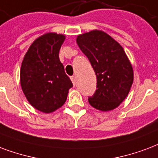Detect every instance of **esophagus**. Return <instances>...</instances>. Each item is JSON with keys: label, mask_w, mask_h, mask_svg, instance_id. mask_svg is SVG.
<instances>
[{"label": "esophagus", "mask_w": 158, "mask_h": 158, "mask_svg": "<svg viewBox=\"0 0 158 158\" xmlns=\"http://www.w3.org/2000/svg\"><path fill=\"white\" fill-rule=\"evenodd\" d=\"M70 79H71V80H72V83H73V85H75V84H76V77H75V76H72V77H71Z\"/></svg>", "instance_id": "obj_1"}]
</instances>
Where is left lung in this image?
Instances as JSON below:
<instances>
[{
	"label": "left lung",
	"instance_id": "left-lung-1",
	"mask_svg": "<svg viewBox=\"0 0 158 158\" xmlns=\"http://www.w3.org/2000/svg\"><path fill=\"white\" fill-rule=\"evenodd\" d=\"M76 42L96 74L97 89L89 103L102 111L114 110L127 98L133 83L132 66L123 48L99 30L79 35Z\"/></svg>",
	"mask_w": 158,
	"mask_h": 158
}]
</instances>
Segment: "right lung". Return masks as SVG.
<instances>
[{
	"instance_id": "obj_1",
	"label": "right lung",
	"mask_w": 158,
	"mask_h": 158,
	"mask_svg": "<svg viewBox=\"0 0 158 158\" xmlns=\"http://www.w3.org/2000/svg\"><path fill=\"white\" fill-rule=\"evenodd\" d=\"M65 36L49 32L32 43L21 66L20 81L28 102L43 113L60 108L73 84L59 60Z\"/></svg>"
}]
</instances>
